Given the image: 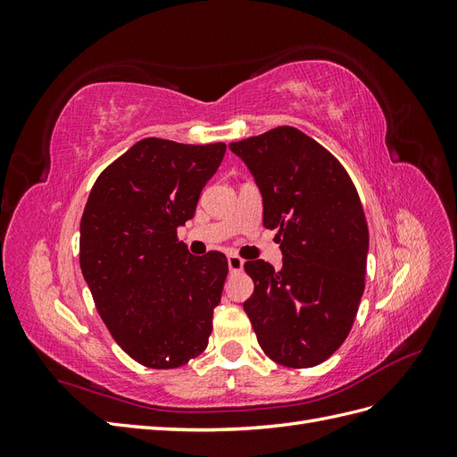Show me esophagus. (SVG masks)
<instances>
[{
    "instance_id": "obj_1",
    "label": "esophagus",
    "mask_w": 457,
    "mask_h": 457,
    "mask_svg": "<svg viewBox=\"0 0 457 457\" xmlns=\"http://www.w3.org/2000/svg\"><path fill=\"white\" fill-rule=\"evenodd\" d=\"M227 261H228V270H230V272H238V270L244 269V259H242L240 255L230 253V255L227 257Z\"/></svg>"
}]
</instances>
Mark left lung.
Segmentation results:
<instances>
[{"mask_svg": "<svg viewBox=\"0 0 457 457\" xmlns=\"http://www.w3.org/2000/svg\"><path fill=\"white\" fill-rule=\"evenodd\" d=\"M228 148L262 195V225L278 228L282 269L247 261L244 303L262 353L287 368L322 364L347 339L364 294L368 225L339 160L303 131L280 126Z\"/></svg>", "mask_w": 457, "mask_h": 457, "instance_id": "obj_1", "label": "left lung"}]
</instances>
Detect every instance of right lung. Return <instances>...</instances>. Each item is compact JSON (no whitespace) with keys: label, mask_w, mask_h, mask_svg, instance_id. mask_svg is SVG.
Segmentation results:
<instances>
[{"label":"right lung","mask_w":457,"mask_h":457,"mask_svg":"<svg viewBox=\"0 0 457 457\" xmlns=\"http://www.w3.org/2000/svg\"><path fill=\"white\" fill-rule=\"evenodd\" d=\"M227 145L148 137L96 177L79 223V267L110 336L146 368L185 366L202 354L228 272L227 257L190 255L177 227Z\"/></svg>","instance_id":"obj_1"}]
</instances>
